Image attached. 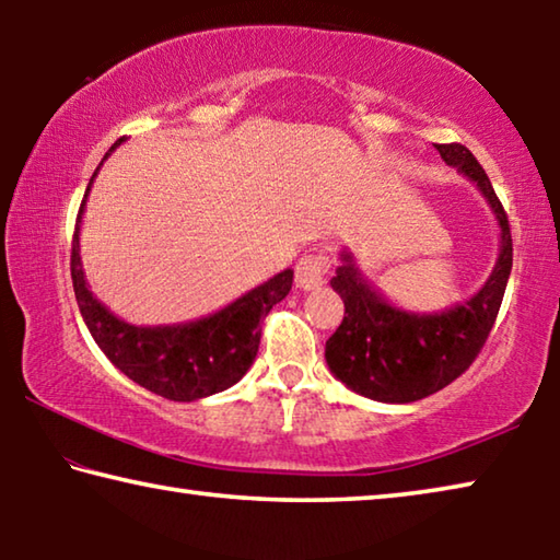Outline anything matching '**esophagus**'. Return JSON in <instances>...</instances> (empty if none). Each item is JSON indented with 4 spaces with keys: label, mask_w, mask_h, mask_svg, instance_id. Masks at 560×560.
Listing matches in <instances>:
<instances>
[{
    "label": "esophagus",
    "mask_w": 560,
    "mask_h": 560,
    "mask_svg": "<svg viewBox=\"0 0 560 560\" xmlns=\"http://www.w3.org/2000/svg\"><path fill=\"white\" fill-rule=\"evenodd\" d=\"M328 271H330V257L326 252L306 254V257H301L296 264V287L316 289L326 281Z\"/></svg>",
    "instance_id": "esophagus-1"
}]
</instances>
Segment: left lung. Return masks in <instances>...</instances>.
Wrapping results in <instances>:
<instances>
[{"label": "left lung", "instance_id": "obj_1", "mask_svg": "<svg viewBox=\"0 0 560 560\" xmlns=\"http://www.w3.org/2000/svg\"><path fill=\"white\" fill-rule=\"evenodd\" d=\"M442 160L477 183L501 226V252L489 281L462 306L434 316L407 314L360 279L350 254L330 279L346 316L326 340V360L338 381L377 402H415L447 387L467 371L494 328L514 261L509 217L485 167L459 143L434 145Z\"/></svg>", "mask_w": 560, "mask_h": 560}]
</instances>
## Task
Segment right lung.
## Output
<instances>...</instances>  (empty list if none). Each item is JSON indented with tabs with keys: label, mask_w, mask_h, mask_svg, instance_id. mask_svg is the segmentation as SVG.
Returning <instances> with one entry per match:
<instances>
[{
	"label": "right lung",
	"mask_w": 560,
	"mask_h": 560,
	"mask_svg": "<svg viewBox=\"0 0 560 560\" xmlns=\"http://www.w3.org/2000/svg\"><path fill=\"white\" fill-rule=\"evenodd\" d=\"M120 140L110 145L103 160L120 145ZM96 173H93V177H96ZM86 195H83L79 217H75L71 279L81 316L86 320L93 340L108 355L110 363L126 373L132 383L143 385L145 390L163 395L175 402L200 400V397L222 393L236 381H242V375L249 371L252 360L257 358L261 320L269 316V311L281 299H287V293L291 291L293 271L287 269L277 273L267 283L236 299L232 306L222 308L220 314L192 320V324L163 328L130 326L93 299L86 281H83L79 257V224L83 205H86Z\"/></svg>",
	"instance_id": "obj_1"
}]
</instances>
